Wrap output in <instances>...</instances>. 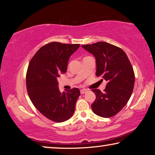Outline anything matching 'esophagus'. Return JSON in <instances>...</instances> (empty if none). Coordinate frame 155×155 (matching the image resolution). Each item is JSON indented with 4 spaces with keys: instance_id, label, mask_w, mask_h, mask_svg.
Listing matches in <instances>:
<instances>
[{
    "instance_id": "1",
    "label": "esophagus",
    "mask_w": 155,
    "mask_h": 155,
    "mask_svg": "<svg viewBox=\"0 0 155 155\" xmlns=\"http://www.w3.org/2000/svg\"><path fill=\"white\" fill-rule=\"evenodd\" d=\"M80 91H81V94H85L87 91V90H84V89H83V90H81Z\"/></svg>"
}]
</instances>
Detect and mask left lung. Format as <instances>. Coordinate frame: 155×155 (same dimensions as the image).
Here are the masks:
<instances>
[{
  "instance_id": "1",
  "label": "left lung",
  "mask_w": 155,
  "mask_h": 155,
  "mask_svg": "<svg viewBox=\"0 0 155 155\" xmlns=\"http://www.w3.org/2000/svg\"><path fill=\"white\" fill-rule=\"evenodd\" d=\"M81 46L95 57L96 75L107 82L103 92L92 90L96 96L92 111L103 117L114 116L127 103L134 88L135 74L129 59L122 49L104 41Z\"/></svg>"
}]
</instances>
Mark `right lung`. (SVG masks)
<instances>
[{
    "label": "right lung",
    "mask_w": 155,
    "mask_h": 155,
    "mask_svg": "<svg viewBox=\"0 0 155 155\" xmlns=\"http://www.w3.org/2000/svg\"><path fill=\"white\" fill-rule=\"evenodd\" d=\"M79 46L48 43L38 50L28 64L26 77L28 96L36 109L53 122L66 121L74 114L80 90L73 88L61 93L57 78L67 71L70 57Z\"/></svg>",
    "instance_id": "add662e5"
}]
</instances>
